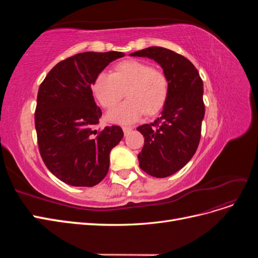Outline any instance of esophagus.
<instances>
[{"mask_svg": "<svg viewBox=\"0 0 258 258\" xmlns=\"http://www.w3.org/2000/svg\"><path fill=\"white\" fill-rule=\"evenodd\" d=\"M132 129H134V128H132V127H129V126H123V127H122V131H123V134H124V135H128L129 132H130Z\"/></svg>", "mask_w": 258, "mask_h": 258, "instance_id": "obj_1", "label": "esophagus"}]
</instances>
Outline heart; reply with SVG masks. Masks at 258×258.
I'll return each mask as SVG.
<instances>
[{
    "instance_id": "1",
    "label": "heart",
    "mask_w": 258,
    "mask_h": 258,
    "mask_svg": "<svg viewBox=\"0 0 258 258\" xmlns=\"http://www.w3.org/2000/svg\"><path fill=\"white\" fill-rule=\"evenodd\" d=\"M93 96L104 108H113L124 96L128 99L107 114L113 122L131 123L145 114L154 115L165 106L169 82L158 69L138 60H124L114 67L112 74L100 72L91 84Z\"/></svg>"
}]
</instances>
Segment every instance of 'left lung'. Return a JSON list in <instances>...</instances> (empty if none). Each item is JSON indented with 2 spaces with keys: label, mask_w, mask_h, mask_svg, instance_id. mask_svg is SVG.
I'll use <instances>...</instances> for the list:
<instances>
[{
  "label": "left lung",
  "mask_w": 258,
  "mask_h": 258,
  "mask_svg": "<svg viewBox=\"0 0 258 258\" xmlns=\"http://www.w3.org/2000/svg\"><path fill=\"white\" fill-rule=\"evenodd\" d=\"M155 60L169 82V96L160 116L137 129L144 137L138 155L140 168L155 177L177 172L196 153L205 117L204 83L191 62L172 50L148 47L130 53Z\"/></svg>",
  "instance_id": "1"
}]
</instances>
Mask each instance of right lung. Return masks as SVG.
I'll return each instance as SVG.
<instances>
[{"label":"right lung","instance_id":"1","mask_svg":"<svg viewBox=\"0 0 258 258\" xmlns=\"http://www.w3.org/2000/svg\"><path fill=\"white\" fill-rule=\"evenodd\" d=\"M120 51H86L54 66L41 84L34 114L38 150L50 172L72 186L92 187L105 177L119 126L95 129L102 115L91 84Z\"/></svg>","mask_w":258,"mask_h":258}]
</instances>
